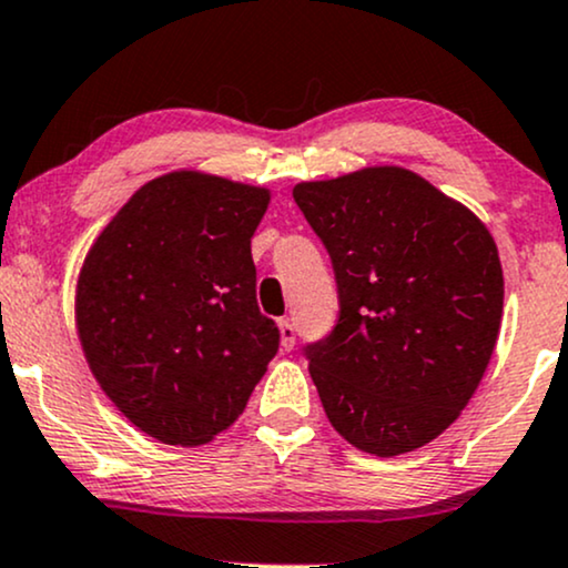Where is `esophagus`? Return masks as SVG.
Wrapping results in <instances>:
<instances>
[{"instance_id":"1","label":"esophagus","mask_w":568,"mask_h":568,"mask_svg":"<svg viewBox=\"0 0 568 568\" xmlns=\"http://www.w3.org/2000/svg\"><path fill=\"white\" fill-rule=\"evenodd\" d=\"M278 334H282V347H284V349H292V347H295V337H297V332H295V324H292L290 318H282V321H278Z\"/></svg>"}]
</instances>
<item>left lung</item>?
I'll list each match as a JSON object with an SVG mask.
<instances>
[{
  "label": "left lung",
  "mask_w": 568,
  "mask_h": 568,
  "mask_svg": "<svg viewBox=\"0 0 568 568\" xmlns=\"http://www.w3.org/2000/svg\"><path fill=\"white\" fill-rule=\"evenodd\" d=\"M297 207L332 257L339 321L305 347L342 437L392 458L432 443L477 392L503 318L485 223L397 165L303 181Z\"/></svg>",
  "instance_id": "left-lung-1"
}]
</instances>
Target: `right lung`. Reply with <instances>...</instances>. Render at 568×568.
I'll use <instances>...</instances> for the list:
<instances>
[{
  "label": "right lung",
  "mask_w": 568,
  "mask_h": 568,
  "mask_svg": "<svg viewBox=\"0 0 568 568\" xmlns=\"http://www.w3.org/2000/svg\"><path fill=\"white\" fill-rule=\"evenodd\" d=\"M268 202L263 186L165 173L136 189L81 265L75 326L91 374L160 443L226 432L276 355L250 252Z\"/></svg>",
  "instance_id": "1"
}]
</instances>
